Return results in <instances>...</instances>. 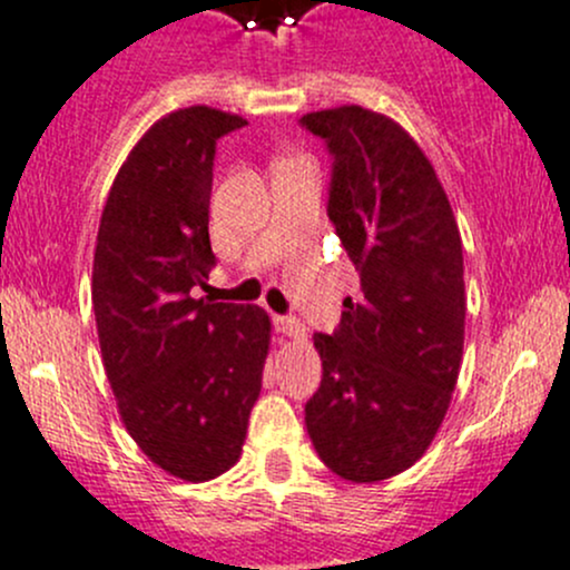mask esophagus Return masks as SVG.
Wrapping results in <instances>:
<instances>
[{
	"instance_id": "1",
	"label": "esophagus",
	"mask_w": 570,
	"mask_h": 570,
	"mask_svg": "<svg viewBox=\"0 0 570 570\" xmlns=\"http://www.w3.org/2000/svg\"><path fill=\"white\" fill-rule=\"evenodd\" d=\"M274 326L287 337H304V324L296 315H274Z\"/></svg>"
}]
</instances>
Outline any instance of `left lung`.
I'll return each mask as SVG.
<instances>
[{"label": "left lung", "mask_w": 570, "mask_h": 570, "mask_svg": "<svg viewBox=\"0 0 570 570\" xmlns=\"http://www.w3.org/2000/svg\"><path fill=\"white\" fill-rule=\"evenodd\" d=\"M332 157L326 213L360 274L332 335L313 337L321 385L304 424L348 482L407 471L435 438L465 335L463 244L446 190L413 138L365 107L302 116Z\"/></svg>", "instance_id": "8db88e82"}]
</instances>
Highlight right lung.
<instances>
[{
  "mask_svg": "<svg viewBox=\"0 0 570 570\" xmlns=\"http://www.w3.org/2000/svg\"><path fill=\"white\" fill-rule=\"evenodd\" d=\"M240 127L205 105L160 118L116 174L96 235L94 315L118 413L140 452L185 482L238 463L272 341L266 309L194 298L216 266V144Z\"/></svg>",
  "mask_w": 570,
  "mask_h": 570,
  "instance_id": "right-lung-1",
  "label": "right lung"
}]
</instances>
